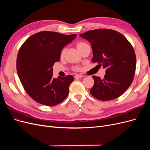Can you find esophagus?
Here are the masks:
<instances>
[{
  "mask_svg": "<svg viewBox=\"0 0 150 150\" xmlns=\"http://www.w3.org/2000/svg\"><path fill=\"white\" fill-rule=\"evenodd\" d=\"M83 77H84V76L83 75H79V74H77L74 76L75 78H83Z\"/></svg>",
  "mask_w": 150,
  "mask_h": 150,
  "instance_id": "obj_1",
  "label": "esophagus"
}]
</instances>
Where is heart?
<instances>
[{"instance_id":"obj_1","label":"heart","mask_w":150,"mask_h":150,"mask_svg":"<svg viewBox=\"0 0 150 150\" xmlns=\"http://www.w3.org/2000/svg\"><path fill=\"white\" fill-rule=\"evenodd\" d=\"M88 46H89V45L87 43H86V42H83V41H79V42H78L76 43V47H77V48H78V49L79 50V51H81V50H82L84 47ZM66 50V47H63L61 49V51L60 52V57L61 58H62L64 56ZM79 69H80L79 67H74V71H79Z\"/></svg>"}]
</instances>
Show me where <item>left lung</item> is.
<instances>
[{"mask_svg": "<svg viewBox=\"0 0 150 150\" xmlns=\"http://www.w3.org/2000/svg\"><path fill=\"white\" fill-rule=\"evenodd\" d=\"M91 44L92 61L106 69L103 79L93 76L92 96L101 101L120 97L132 83L137 58L132 45L125 36L114 30L98 29L79 35Z\"/></svg>", "mask_w": 150, "mask_h": 150, "instance_id": "obj_1", "label": "left lung"}]
</instances>
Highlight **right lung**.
I'll return each instance as SVG.
<instances>
[{"instance_id":"obj_1","label":"right lung","mask_w":150,"mask_h":150,"mask_svg":"<svg viewBox=\"0 0 150 150\" xmlns=\"http://www.w3.org/2000/svg\"><path fill=\"white\" fill-rule=\"evenodd\" d=\"M76 37V34L42 31L22 45L17 57V72L26 93L36 102L54 106L67 98L73 76L53 78L52 66L60 60L61 49Z\"/></svg>"}]
</instances>
